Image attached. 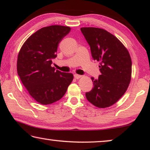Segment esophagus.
I'll list each match as a JSON object with an SVG mask.
<instances>
[{
  "mask_svg": "<svg viewBox=\"0 0 150 150\" xmlns=\"http://www.w3.org/2000/svg\"><path fill=\"white\" fill-rule=\"evenodd\" d=\"M82 77L81 75H78V74H74V78H76V79H79V78H80Z\"/></svg>",
  "mask_w": 150,
  "mask_h": 150,
  "instance_id": "obj_1",
  "label": "esophagus"
}]
</instances>
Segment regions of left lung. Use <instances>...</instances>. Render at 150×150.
<instances>
[{"instance_id": "1", "label": "left lung", "mask_w": 150, "mask_h": 150, "mask_svg": "<svg viewBox=\"0 0 150 150\" xmlns=\"http://www.w3.org/2000/svg\"><path fill=\"white\" fill-rule=\"evenodd\" d=\"M81 32L91 47L94 60L100 62L101 75L91 78L93 88L86 93L90 103L98 108L112 105L127 91L131 81V59L126 47L105 29L82 27Z\"/></svg>"}]
</instances>
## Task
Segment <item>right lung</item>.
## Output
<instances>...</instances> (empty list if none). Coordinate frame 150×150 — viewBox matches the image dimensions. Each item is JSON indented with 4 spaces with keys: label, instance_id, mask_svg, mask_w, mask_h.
<instances>
[{
    "label": "right lung",
    "instance_id": "right-lung-1",
    "mask_svg": "<svg viewBox=\"0 0 150 150\" xmlns=\"http://www.w3.org/2000/svg\"><path fill=\"white\" fill-rule=\"evenodd\" d=\"M70 27L51 25L40 29L25 41L17 58V73L30 95L41 105L63 97L74 76L55 70L52 59L57 57L59 43Z\"/></svg>",
    "mask_w": 150,
    "mask_h": 150
}]
</instances>
